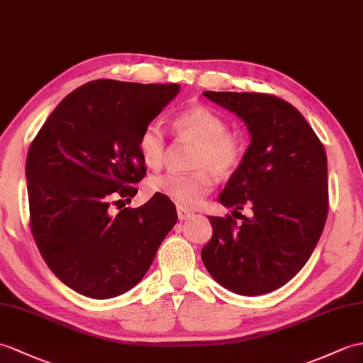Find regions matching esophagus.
Returning a JSON list of instances; mask_svg holds the SVG:
<instances>
[{"instance_id":"obj_1","label":"esophagus","mask_w":363,"mask_h":363,"mask_svg":"<svg viewBox=\"0 0 363 363\" xmlns=\"http://www.w3.org/2000/svg\"><path fill=\"white\" fill-rule=\"evenodd\" d=\"M193 216L191 212H189V210H184V208H178V218L181 221H187L190 220V218Z\"/></svg>"}]
</instances>
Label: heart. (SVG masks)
<instances>
[{"label": "heart", "mask_w": 363, "mask_h": 363, "mask_svg": "<svg viewBox=\"0 0 363 363\" xmlns=\"http://www.w3.org/2000/svg\"><path fill=\"white\" fill-rule=\"evenodd\" d=\"M174 131L184 140L198 143L189 174L167 173L148 181L151 193L172 201L179 208H195L215 185V173L229 176L240 167L246 153V139L238 130L227 128L224 116L206 105L185 108L173 121ZM139 153L150 168L159 170L167 159L165 131L153 121L143 126L138 140Z\"/></svg>", "instance_id": "b5f03b06"}]
</instances>
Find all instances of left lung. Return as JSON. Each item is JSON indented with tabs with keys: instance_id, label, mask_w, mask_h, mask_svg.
Here are the masks:
<instances>
[{
	"instance_id": "8db88e82",
	"label": "left lung",
	"mask_w": 363,
	"mask_h": 363,
	"mask_svg": "<svg viewBox=\"0 0 363 363\" xmlns=\"http://www.w3.org/2000/svg\"><path fill=\"white\" fill-rule=\"evenodd\" d=\"M247 125L250 143L218 198L233 212L208 216L213 235L201 252L208 274L240 296L272 292L298 274L328 216L323 143L286 100L261 92H202Z\"/></svg>"
}]
</instances>
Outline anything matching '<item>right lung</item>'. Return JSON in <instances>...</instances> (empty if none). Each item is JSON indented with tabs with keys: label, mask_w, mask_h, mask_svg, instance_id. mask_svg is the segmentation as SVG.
<instances>
[{
	"label": "right lung",
	"mask_w": 363,
	"mask_h": 363,
	"mask_svg": "<svg viewBox=\"0 0 363 363\" xmlns=\"http://www.w3.org/2000/svg\"><path fill=\"white\" fill-rule=\"evenodd\" d=\"M179 89L89 82L58 104L30 143L32 237L54 275L82 296L105 300L130 291L178 221L173 202L159 195L116 215L109 204L136 196L133 185L147 173L140 133Z\"/></svg>",
	"instance_id": "add662e5"
}]
</instances>
